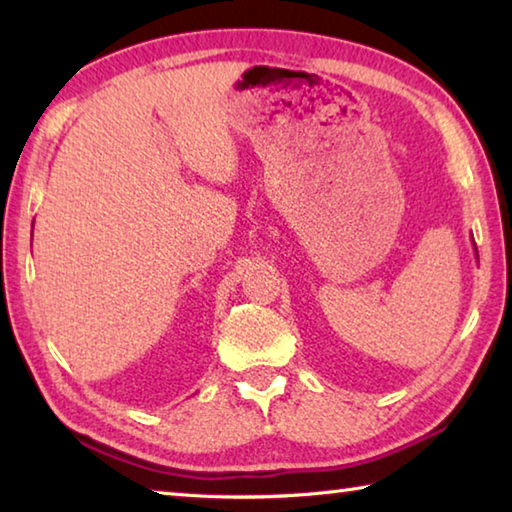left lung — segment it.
I'll return each instance as SVG.
<instances>
[{"mask_svg": "<svg viewBox=\"0 0 512 512\" xmlns=\"http://www.w3.org/2000/svg\"><path fill=\"white\" fill-rule=\"evenodd\" d=\"M476 259H479V255H476Z\"/></svg>", "mask_w": 512, "mask_h": 512, "instance_id": "obj_1", "label": "left lung"}]
</instances>
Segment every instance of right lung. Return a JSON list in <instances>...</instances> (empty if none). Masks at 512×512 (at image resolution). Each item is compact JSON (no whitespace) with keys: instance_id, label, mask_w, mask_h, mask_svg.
<instances>
[{"instance_id":"1","label":"right lung","mask_w":512,"mask_h":512,"mask_svg":"<svg viewBox=\"0 0 512 512\" xmlns=\"http://www.w3.org/2000/svg\"><path fill=\"white\" fill-rule=\"evenodd\" d=\"M31 235H33V232H31Z\"/></svg>"}]
</instances>
